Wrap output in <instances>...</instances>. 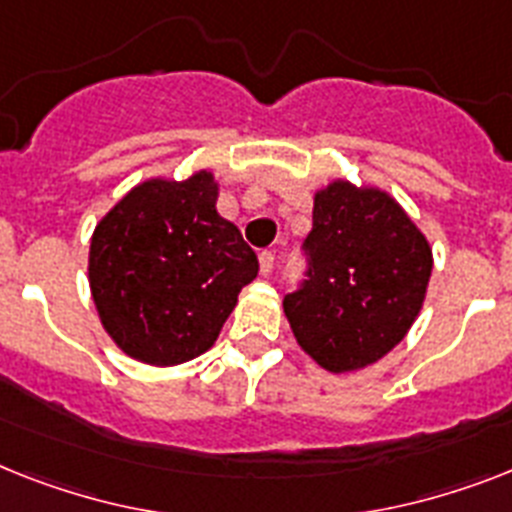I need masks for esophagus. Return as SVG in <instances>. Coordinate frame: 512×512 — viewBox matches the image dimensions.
I'll return each mask as SVG.
<instances>
[{
  "mask_svg": "<svg viewBox=\"0 0 512 512\" xmlns=\"http://www.w3.org/2000/svg\"><path fill=\"white\" fill-rule=\"evenodd\" d=\"M259 269L261 274H269L274 269V253L272 251H261L259 253Z\"/></svg>",
  "mask_w": 512,
  "mask_h": 512,
  "instance_id": "esophagus-1",
  "label": "esophagus"
}]
</instances>
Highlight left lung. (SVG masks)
I'll use <instances>...</instances> for the list:
<instances>
[{
	"mask_svg": "<svg viewBox=\"0 0 512 512\" xmlns=\"http://www.w3.org/2000/svg\"><path fill=\"white\" fill-rule=\"evenodd\" d=\"M303 253L306 280L282 306L319 366L363 369L408 335L424 306L432 248L390 193L348 180L316 190Z\"/></svg>",
	"mask_w": 512,
	"mask_h": 512,
	"instance_id": "1",
	"label": "left lung"
}]
</instances>
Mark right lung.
<instances>
[{
	"mask_svg": "<svg viewBox=\"0 0 512 512\" xmlns=\"http://www.w3.org/2000/svg\"><path fill=\"white\" fill-rule=\"evenodd\" d=\"M219 185L146 180L101 219L88 251L96 311L117 348L151 366H177L214 345L259 274L240 230L217 214Z\"/></svg>",
	"mask_w": 512,
	"mask_h": 512,
	"instance_id": "obj_1",
	"label": "right lung"
}]
</instances>
